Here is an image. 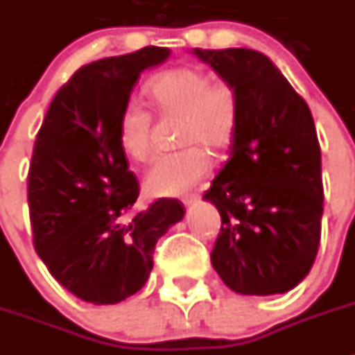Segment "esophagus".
Here are the masks:
<instances>
[{
    "instance_id": "obj_1",
    "label": "esophagus",
    "mask_w": 355,
    "mask_h": 355,
    "mask_svg": "<svg viewBox=\"0 0 355 355\" xmlns=\"http://www.w3.org/2000/svg\"><path fill=\"white\" fill-rule=\"evenodd\" d=\"M199 193H189V196H184L183 199H181V202H183L184 207H192V205H196V202L199 201Z\"/></svg>"
}]
</instances>
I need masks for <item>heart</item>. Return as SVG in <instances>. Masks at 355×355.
Masks as SVG:
<instances>
[{"mask_svg": "<svg viewBox=\"0 0 355 355\" xmlns=\"http://www.w3.org/2000/svg\"><path fill=\"white\" fill-rule=\"evenodd\" d=\"M154 107L165 116H181L180 153L157 157L145 175L153 196L174 198L207 178L211 159L201 145L223 150L237 131V93L232 84L214 80L199 66H178L154 75L145 86ZM118 145L127 157L145 162L153 153V116L140 104L123 107L118 122Z\"/></svg>", "mask_w": 355, "mask_h": 355, "instance_id": "1", "label": "heart"}]
</instances>
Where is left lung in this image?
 <instances>
[{"label": "left lung", "instance_id": "left-lung-1", "mask_svg": "<svg viewBox=\"0 0 355 355\" xmlns=\"http://www.w3.org/2000/svg\"><path fill=\"white\" fill-rule=\"evenodd\" d=\"M192 53L237 93L230 159L202 199L219 210L211 266L239 295L295 289L316 259L323 215L322 153L311 109L264 53Z\"/></svg>", "mask_w": 355, "mask_h": 355}]
</instances>
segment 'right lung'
I'll return each mask as SVG.
<instances>
[{
  "label": "right lung",
  "mask_w": 355,
  "mask_h": 355,
  "mask_svg": "<svg viewBox=\"0 0 355 355\" xmlns=\"http://www.w3.org/2000/svg\"><path fill=\"white\" fill-rule=\"evenodd\" d=\"M171 53L147 46L83 66L51 100L33 145V246L51 277L89 304L113 305L138 293L157 239L184 217L175 199L136 214L140 187L118 145L132 87Z\"/></svg>",
  "instance_id": "obj_1"
}]
</instances>
